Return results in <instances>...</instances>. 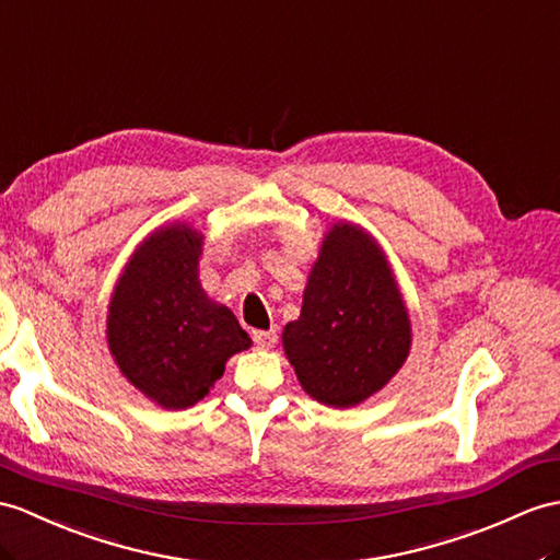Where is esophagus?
<instances>
[{
  "label": "esophagus",
  "instance_id": "esophagus-1",
  "mask_svg": "<svg viewBox=\"0 0 560 560\" xmlns=\"http://www.w3.org/2000/svg\"><path fill=\"white\" fill-rule=\"evenodd\" d=\"M252 339H254L256 347L270 349V347H276V342H278V332L276 330H254Z\"/></svg>",
  "mask_w": 560,
  "mask_h": 560
}]
</instances>
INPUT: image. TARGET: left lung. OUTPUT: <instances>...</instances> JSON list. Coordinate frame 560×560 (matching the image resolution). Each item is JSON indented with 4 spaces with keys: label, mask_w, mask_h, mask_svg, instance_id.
<instances>
[{
    "label": "left lung",
    "mask_w": 560,
    "mask_h": 560,
    "mask_svg": "<svg viewBox=\"0 0 560 560\" xmlns=\"http://www.w3.org/2000/svg\"><path fill=\"white\" fill-rule=\"evenodd\" d=\"M282 347L304 392L325 406H357L399 373L411 320L385 252L363 228L327 230Z\"/></svg>",
    "instance_id": "8db88e82"
}]
</instances>
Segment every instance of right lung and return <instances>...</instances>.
<instances>
[{
	"instance_id": "1",
	"label": "right lung",
	"mask_w": 560,
	"mask_h": 560,
	"mask_svg": "<svg viewBox=\"0 0 560 560\" xmlns=\"http://www.w3.org/2000/svg\"><path fill=\"white\" fill-rule=\"evenodd\" d=\"M201 244L187 223L154 230L122 268L106 316L120 373L173 411L207 397L228 359L252 345L233 311L201 290Z\"/></svg>"
}]
</instances>
